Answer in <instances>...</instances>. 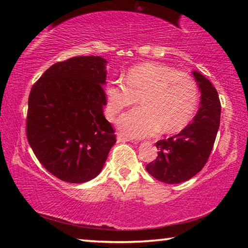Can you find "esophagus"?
Returning a JSON list of instances; mask_svg holds the SVG:
<instances>
[{
	"mask_svg": "<svg viewBox=\"0 0 248 248\" xmlns=\"http://www.w3.org/2000/svg\"><path fill=\"white\" fill-rule=\"evenodd\" d=\"M117 142H132V140L129 139L127 137H124V134L117 133Z\"/></svg>",
	"mask_w": 248,
	"mask_h": 248,
	"instance_id": "34e87169",
	"label": "esophagus"
}]
</instances>
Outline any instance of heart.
I'll use <instances>...</instances> for the list:
<instances>
[{"mask_svg":"<svg viewBox=\"0 0 248 248\" xmlns=\"http://www.w3.org/2000/svg\"><path fill=\"white\" fill-rule=\"evenodd\" d=\"M125 85L109 82L105 87L106 116L114 119L124 108L137 103L142 106L125 112L118 124L133 138L176 132L190 123L198 106L196 82L187 73L157 62H145L130 68L124 74Z\"/></svg>","mask_w":248,"mask_h":248,"instance_id":"obj_1","label":"heart"}]
</instances>
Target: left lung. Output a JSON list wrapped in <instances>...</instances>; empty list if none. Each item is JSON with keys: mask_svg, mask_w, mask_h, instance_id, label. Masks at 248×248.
<instances>
[{"mask_svg": "<svg viewBox=\"0 0 248 248\" xmlns=\"http://www.w3.org/2000/svg\"><path fill=\"white\" fill-rule=\"evenodd\" d=\"M200 91V107L191 123L176 136L156 142L158 155L145 166L159 182L179 184L202 170L220 127L221 104L217 90L202 74L192 71Z\"/></svg>", "mask_w": 248, "mask_h": 248, "instance_id": "obj_1", "label": "left lung"}]
</instances>
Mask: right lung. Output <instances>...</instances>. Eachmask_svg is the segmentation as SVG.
Wrapping results in <instances>:
<instances>
[{
  "label": "right lung",
  "instance_id": "obj_1",
  "mask_svg": "<svg viewBox=\"0 0 248 248\" xmlns=\"http://www.w3.org/2000/svg\"><path fill=\"white\" fill-rule=\"evenodd\" d=\"M106 64L98 56L71 58L50 66L31 87L29 145L45 169L63 182L95 178L116 143L103 112Z\"/></svg>",
  "mask_w": 248,
  "mask_h": 248
}]
</instances>
